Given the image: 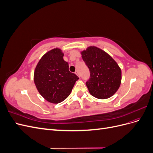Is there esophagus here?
<instances>
[{
  "label": "esophagus",
  "mask_w": 153,
  "mask_h": 153,
  "mask_svg": "<svg viewBox=\"0 0 153 153\" xmlns=\"http://www.w3.org/2000/svg\"><path fill=\"white\" fill-rule=\"evenodd\" d=\"M75 74H76V75H78V77H80V74H79V73H78V71H76V72H75Z\"/></svg>",
  "instance_id": "34e87169"
}]
</instances>
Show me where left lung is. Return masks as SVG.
<instances>
[{"label": "left lung", "instance_id": "8db88e82", "mask_svg": "<svg viewBox=\"0 0 153 153\" xmlns=\"http://www.w3.org/2000/svg\"><path fill=\"white\" fill-rule=\"evenodd\" d=\"M81 54L90 71V78L86 82L90 94L98 99L110 98L121 83V69L117 63L105 51L92 46Z\"/></svg>", "mask_w": 153, "mask_h": 153}]
</instances>
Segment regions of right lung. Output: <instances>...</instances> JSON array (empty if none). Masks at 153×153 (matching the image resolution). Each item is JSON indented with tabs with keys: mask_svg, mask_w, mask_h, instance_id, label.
<instances>
[{
	"mask_svg": "<svg viewBox=\"0 0 153 153\" xmlns=\"http://www.w3.org/2000/svg\"><path fill=\"white\" fill-rule=\"evenodd\" d=\"M58 48L50 50L39 60L35 68L34 81L39 94L50 103H59L70 94L76 80L69 71L68 63Z\"/></svg>",
	"mask_w": 153,
	"mask_h": 153,
	"instance_id": "1",
	"label": "right lung"
}]
</instances>
